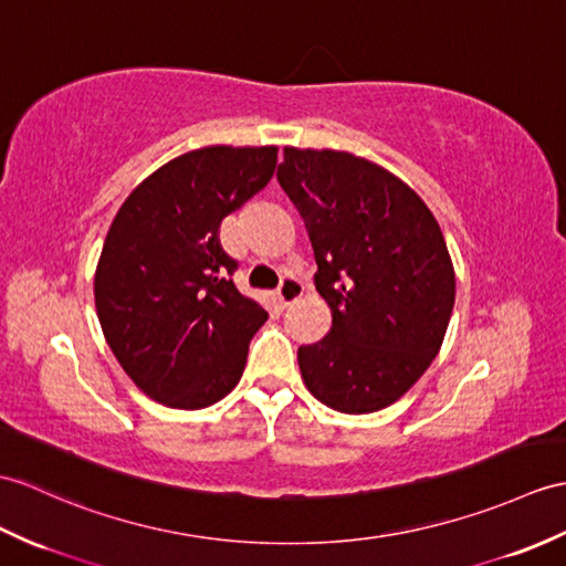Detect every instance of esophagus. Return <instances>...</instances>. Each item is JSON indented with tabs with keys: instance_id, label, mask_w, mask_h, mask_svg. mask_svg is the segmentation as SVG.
<instances>
[{
	"instance_id": "esophagus-1",
	"label": "esophagus",
	"mask_w": 566,
	"mask_h": 566,
	"mask_svg": "<svg viewBox=\"0 0 566 566\" xmlns=\"http://www.w3.org/2000/svg\"><path fill=\"white\" fill-rule=\"evenodd\" d=\"M301 296H304V284H301V280H296V277H292V274H289V277H284L280 282L277 298H280L282 306L294 304V301L301 298Z\"/></svg>"
}]
</instances>
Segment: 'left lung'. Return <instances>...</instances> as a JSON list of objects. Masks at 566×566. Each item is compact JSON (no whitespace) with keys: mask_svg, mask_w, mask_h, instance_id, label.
Instances as JSON below:
<instances>
[{"mask_svg":"<svg viewBox=\"0 0 566 566\" xmlns=\"http://www.w3.org/2000/svg\"><path fill=\"white\" fill-rule=\"evenodd\" d=\"M277 180L304 217L333 313L331 333L298 347L301 378L337 412L384 410L429 369L451 321L439 221L407 182L349 151L286 147Z\"/></svg>","mask_w":566,"mask_h":566,"instance_id":"obj_1","label":"left lung"}]
</instances>
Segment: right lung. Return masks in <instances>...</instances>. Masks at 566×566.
<instances>
[{
	"mask_svg": "<svg viewBox=\"0 0 566 566\" xmlns=\"http://www.w3.org/2000/svg\"><path fill=\"white\" fill-rule=\"evenodd\" d=\"M277 147H205L129 192L98 258L94 296L105 343L156 402L200 410L239 384L268 311L235 289L223 217L268 186Z\"/></svg>",
	"mask_w": 566,
	"mask_h": 566,
	"instance_id": "1",
	"label": "right lung"
}]
</instances>
